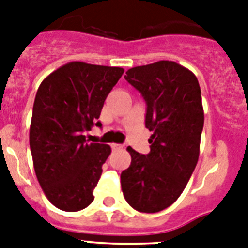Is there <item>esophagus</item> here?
I'll return each mask as SVG.
<instances>
[{
	"mask_svg": "<svg viewBox=\"0 0 248 248\" xmlns=\"http://www.w3.org/2000/svg\"><path fill=\"white\" fill-rule=\"evenodd\" d=\"M111 148L113 149V151H119V149L124 148V146L122 144H117V143H112L111 144Z\"/></svg>",
	"mask_w": 248,
	"mask_h": 248,
	"instance_id": "34e87169",
	"label": "esophagus"
}]
</instances>
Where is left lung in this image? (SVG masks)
Masks as SVG:
<instances>
[{"label":"left lung","instance_id":"left-lung-1","mask_svg":"<svg viewBox=\"0 0 248 248\" xmlns=\"http://www.w3.org/2000/svg\"><path fill=\"white\" fill-rule=\"evenodd\" d=\"M124 79L147 104L151 152L131 147V166L121 173L124 199L140 213H158L180 196L196 167L204 127L199 81L189 69L169 60L135 66Z\"/></svg>","mask_w":248,"mask_h":248}]
</instances>
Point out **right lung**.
Wrapping results in <instances>:
<instances>
[{
    "mask_svg": "<svg viewBox=\"0 0 248 248\" xmlns=\"http://www.w3.org/2000/svg\"><path fill=\"white\" fill-rule=\"evenodd\" d=\"M124 71L70 62L38 88L30 128L33 166L46 196L60 210L79 211L93 202L111 147L89 143L84 133L101 126L105 100Z\"/></svg>",
    "mask_w": 248,
    "mask_h": 248,
    "instance_id": "add662e5",
    "label": "right lung"
}]
</instances>
